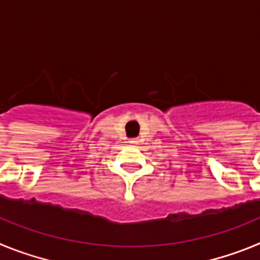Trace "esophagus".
Instances as JSON below:
<instances>
[{
  "label": "esophagus",
  "instance_id": "1",
  "mask_svg": "<svg viewBox=\"0 0 260 260\" xmlns=\"http://www.w3.org/2000/svg\"><path fill=\"white\" fill-rule=\"evenodd\" d=\"M130 143H132V144H137L138 143V139H132V141H130Z\"/></svg>",
  "mask_w": 260,
  "mask_h": 260
}]
</instances>
